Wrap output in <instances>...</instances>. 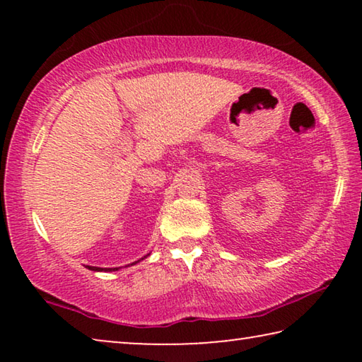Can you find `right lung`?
<instances>
[{
  "label": "right lung",
  "mask_w": 362,
  "mask_h": 362,
  "mask_svg": "<svg viewBox=\"0 0 362 362\" xmlns=\"http://www.w3.org/2000/svg\"><path fill=\"white\" fill-rule=\"evenodd\" d=\"M146 255H150V254H146ZM146 255H145V257H146ZM145 257H144V259H145ZM144 259H140V260H144ZM140 260L131 263V265H136V263H139ZM88 268L93 269V272H115V269H118V268H99V267H89V265H88Z\"/></svg>",
  "instance_id": "1"
}]
</instances>
